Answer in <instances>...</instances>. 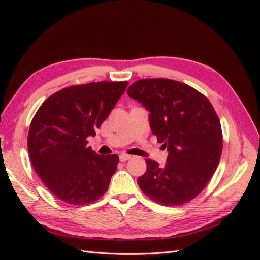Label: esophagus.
I'll return each instance as SVG.
<instances>
[{
    "instance_id": "obj_1",
    "label": "esophagus",
    "mask_w": 260,
    "mask_h": 260,
    "mask_svg": "<svg viewBox=\"0 0 260 260\" xmlns=\"http://www.w3.org/2000/svg\"><path fill=\"white\" fill-rule=\"evenodd\" d=\"M131 158V156L130 155H125V154H121L120 156H119V160L120 161H122V162H124V161H127V160H129Z\"/></svg>"
}]
</instances>
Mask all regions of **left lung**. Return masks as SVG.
I'll return each mask as SVG.
<instances>
[{"mask_svg":"<svg viewBox=\"0 0 260 260\" xmlns=\"http://www.w3.org/2000/svg\"><path fill=\"white\" fill-rule=\"evenodd\" d=\"M128 95L148 111L157 142L167 148L165 166L146 159L138 178L145 195L165 206H177L198 196L216 171L222 152V132L210 102L192 86L169 79H142Z\"/></svg>","mask_w":260,"mask_h":260,"instance_id":"8db88e82","label":"left lung"}]
</instances>
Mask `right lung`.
I'll list each match as a JSON object with an SVG mask.
<instances>
[{
    "label": "right lung",
    "instance_id": "add662e5",
    "mask_svg": "<svg viewBox=\"0 0 260 260\" xmlns=\"http://www.w3.org/2000/svg\"><path fill=\"white\" fill-rule=\"evenodd\" d=\"M128 82L73 85L46 100L30 124L31 164L46 187L62 202L86 205L108 188L118 156L98 155L89 137L111 114Z\"/></svg>",
    "mask_w": 260,
    "mask_h": 260
}]
</instances>
